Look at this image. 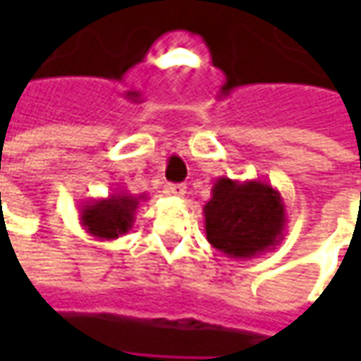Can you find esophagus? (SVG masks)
I'll return each instance as SVG.
<instances>
[{
    "instance_id": "esophagus-1",
    "label": "esophagus",
    "mask_w": 361,
    "mask_h": 361,
    "mask_svg": "<svg viewBox=\"0 0 361 361\" xmlns=\"http://www.w3.org/2000/svg\"><path fill=\"white\" fill-rule=\"evenodd\" d=\"M168 191H170L173 197H183L185 195V185H183V183H170V185H168Z\"/></svg>"
}]
</instances>
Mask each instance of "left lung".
Listing matches in <instances>:
<instances>
[{"label":"left lung","mask_w":361,"mask_h":361,"mask_svg":"<svg viewBox=\"0 0 361 361\" xmlns=\"http://www.w3.org/2000/svg\"><path fill=\"white\" fill-rule=\"evenodd\" d=\"M203 207L204 232L214 250L232 259H253L284 240L286 204L279 189L261 180L222 176Z\"/></svg>","instance_id":"obj_1"}]
</instances>
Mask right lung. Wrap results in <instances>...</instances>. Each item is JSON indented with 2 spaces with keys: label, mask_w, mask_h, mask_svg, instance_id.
I'll use <instances>...</instances> for the list:
<instances>
[{
  "label": "right lung",
  "mask_w": 361,
  "mask_h": 361,
  "mask_svg": "<svg viewBox=\"0 0 361 361\" xmlns=\"http://www.w3.org/2000/svg\"><path fill=\"white\" fill-rule=\"evenodd\" d=\"M147 195H131L127 191L111 193L106 199H92L81 207V224L96 240H118L126 235L135 222L139 204Z\"/></svg>",
  "instance_id": "right-lung-1"
}]
</instances>
